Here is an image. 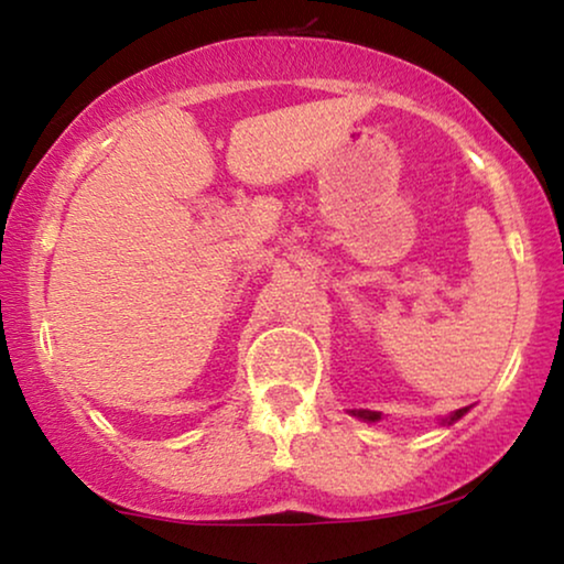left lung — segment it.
<instances>
[{"label": "left lung", "instance_id": "obj_1", "mask_svg": "<svg viewBox=\"0 0 564 564\" xmlns=\"http://www.w3.org/2000/svg\"><path fill=\"white\" fill-rule=\"evenodd\" d=\"M465 413H467V408H462V411H454L449 415V423L462 419V415H465ZM354 415H359V419H365V421H377V419H380V413H375V411H357Z\"/></svg>", "mask_w": 564, "mask_h": 564}]
</instances>
